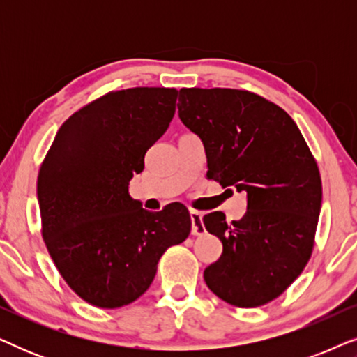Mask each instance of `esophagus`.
Returning a JSON list of instances; mask_svg holds the SVG:
<instances>
[{"instance_id": "34e87169", "label": "esophagus", "mask_w": 357, "mask_h": 357, "mask_svg": "<svg viewBox=\"0 0 357 357\" xmlns=\"http://www.w3.org/2000/svg\"><path fill=\"white\" fill-rule=\"evenodd\" d=\"M190 219H192V234L193 236H203L206 229L203 226V216L198 211H190Z\"/></svg>"}]
</instances>
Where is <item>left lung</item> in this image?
<instances>
[{
    "label": "left lung",
    "mask_w": 357,
    "mask_h": 357,
    "mask_svg": "<svg viewBox=\"0 0 357 357\" xmlns=\"http://www.w3.org/2000/svg\"><path fill=\"white\" fill-rule=\"evenodd\" d=\"M178 116L203 141L206 177L247 195V213L227 226L203 218L222 253L204 270L219 299L258 307L276 299L309 261L321 208L317 162L294 120L263 97L237 89H180Z\"/></svg>",
    "instance_id": "8db88e82"
}]
</instances>
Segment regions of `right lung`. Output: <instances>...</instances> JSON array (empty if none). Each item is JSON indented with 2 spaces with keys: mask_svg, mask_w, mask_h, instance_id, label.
<instances>
[{
  "mask_svg": "<svg viewBox=\"0 0 357 357\" xmlns=\"http://www.w3.org/2000/svg\"><path fill=\"white\" fill-rule=\"evenodd\" d=\"M177 94L133 87L91 102L61 125L38 172L48 253L68 286L100 309L143 296L162 253L192 229L183 204L146 211L128 193L146 151L174 119Z\"/></svg>",
  "mask_w": 357,
  "mask_h": 357,
  "instance_id": "obj_1",
  "label": "right lung"
}]
</instances>
